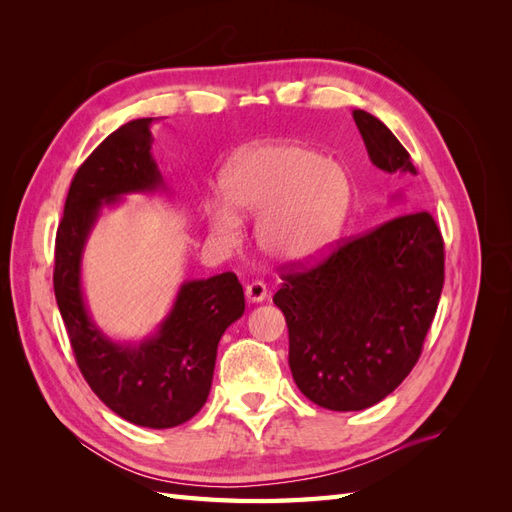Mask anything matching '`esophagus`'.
Segmentation results:
<instances>
[{
  "mask_svg": "<svg viewBox=\"0 0 512 512\" xmlns=\"http://www.w3.org/2000/svg\"><path fill=\"white\" fill-rule=\"evenodd\" d=\"M245 297L250 303H262L267 299V284L260 282V280L250 282L245 286Z\"/></svg>",
  "mask_w": 512,
  "mask_h": 512,
  "instance_id": "1",
  "label": "esophagus"
}]
</instances>
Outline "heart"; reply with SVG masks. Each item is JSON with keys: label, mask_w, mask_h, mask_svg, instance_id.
Returning <instances> with one entry per match:
<instances>
[{"label": "heart", "mask_w": 512, "mask_h": 512, "mask_svg": "<svg viewBox=\"0 0 512 512\" xmlns=\"http://www.w3.org/2000/svg\"><path fill=\"white\" fill-rule=\"evenodd\" d=\"M224 198L207 203L211 230L224 241L241 232V215H258L262 250L282 262L318 258L342 235L348 220L350 177L316 149L269 141L243 149L222 173Z\"/></svg>", "instance_id": "b5f03b06"}]
</instances>
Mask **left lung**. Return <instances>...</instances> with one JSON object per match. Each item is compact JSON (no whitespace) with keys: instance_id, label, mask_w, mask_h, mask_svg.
Returning a JSON list of instances; mask_svg holds the SVG:
<instances>
[{"instance_id":"8db88e82","label":"left lung","mask_w":512,"mask_h":512,"mask_svg":"<svg viewBox=\"0 0 512 512\" xmlns=\"http://www.w3.org/2000/svg\"><path fill=\"white\" fill-rule=\"evenodd\" d=\"M369 160L397 177L416 175L410 153L380 119L352 111ZM273 303L288 324V363L316 406H376L421 356L444 284V241L427 211L404 213L337 243L309 269L282 275Z\"/></svg>"}]
</instances>
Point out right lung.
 <instances>
[{"label": "right lung", "instance_id": "add662e5", "mask_svg": "<svg viewBox=\"0 0 512 512\" xmlns=\"http://www.w3.org/2000/svg\"><path fill=\"white\" fill-rule=\"evenodd\" d=\"M153 117L123 123L76 170L55 239V299L76 363L104 404L128 423L168 429L205 406L224 331L245 312L235 273L183 282L158 331L141 344L108 339L89 316L81 262L102 207L121 196L164 190L151 156Z\"/></svg>", "mask_w": 512, "mask_h": 512}]
</instances>
